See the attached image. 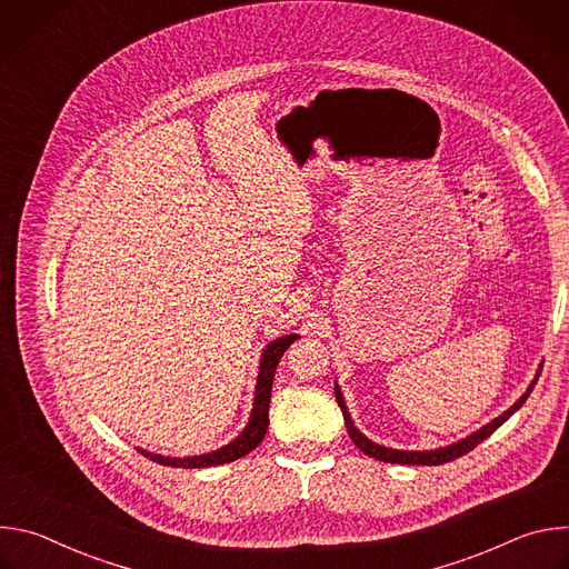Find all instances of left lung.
Returning a JSON list of instances; mask_svg holds the SVG:
<instances>
[{
    "label": "left lung",
    "mask_w": 569,
    "mask_h": 569,
    "mask_svg": "<svg viewBox=\"0 0 569 569\" xmlns=\"http://www.w3.org/2000/svg\"><path fill=\"white\" fill-rule=\"evenodd\" d=\"M538 376H540V371H538ZM538 380V378H536ZM536 380L531 382V387L520 396V400L513 405L511 410H507L502 417H498V419H493L489 426H483L481 430H477L475 435H470V437H466V439H461V441H457V443H452V446H448V448H439V450H426V452H410V450H391V448H385V446H378V443H373V441H369L365 435H360L356 428H353V421H351V417H349V412H347V405H345V398H342V393H340V387L336 385V398H338V405L342 408V415H345V423H347V430H349V437H351V441L365 452V455H369V457H373V459H380V461H387V463H412V466H439V463H446V461H452V459H457V457H461V455H466V452H470L475 446H479L486 437H491L516 410H520L522 408V402L529 398V393H531V389H533V385H536Z\"/></svg>",
    "instance_id": "obj_1"
}]
</instances>
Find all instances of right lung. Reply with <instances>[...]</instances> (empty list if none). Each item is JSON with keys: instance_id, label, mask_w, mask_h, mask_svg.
Wrapping results in <instances>:
<instances>
[{"instance_id": "right-lung-1", "label": "right lung", "mask_w": 569, "mask_h": 569, "mask_svg": "<svg viewBox=\"0 0 569 569\" xmlns=\"http://www.w3.org/2000/svg\"><path fill=\"white\" fill-rule=\"evenodd\" d=\"M299 336H283L274 342L268 345V349L263 351L261 358V371H259V380H257V396H254V410L250 417L248 428L240 432V437H236L231 443H227L224 448L209 452V455H198V457H184V459H176V457H161V455H152L141 450V455H146L148 459L161 463V466H173V468H207V466H218V463H229L233 459L246 457L248 452H252L261 439L268 432L270 426V393H272V378L277 371V365L281 360V356L286 353V349L297 340Z\"/></svg>"}]
</instances>
